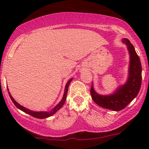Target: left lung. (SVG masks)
Masks as SVG:
<instances>
[{
	"mask_svg": "<svg viewBox=\"0 0 149 149\" xmlns=\"http://www.w3.org/2000/svg\"><path fill=\"white\" fill-rule=\"evenodd\" d=\"M121 41L127 46L130 55L128 76L125 83L118 87L113 93L107 95L97 93L93 83L90 90L92 100L97 105L115 111L125 109L137 96L141 85V65L139 56L127 38H123Z\"/></svg>",
	"mask_w": 149,
	"mask_h": 149,
	"instance_id": "obj_1",
	"label": "left lung"
}]
</instances>
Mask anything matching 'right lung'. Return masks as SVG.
Listing matches in <instances>:
<instances>
[{
  "label": "right lung",
  "instance_id": "right-lung-1",
  "mask_svg": "<svg viewBox=\"0 0 149 149\" xmlns=\"http://www.w3.org/2000/svg\"><path fill=\"white\" fill-rule=\"evenodd\" d=\"M72 80H73V78H71V79H70L69 81L66 83V85H65L64 95H63L62 99H61V100L59 102V103L57 104V105L53 108L52 110L49 111H31V110H30V109H27V108H25L24 107H23V106L20 105L19 104H18L17 102L15 100V99L12 97L11 94H10V92H9V90H8V93H9L10 99H11L12 101H13V102L14 103L15 105L16 106L17 108H18L19 109H20V110L22 111L25 112L26 113L29 114V115L33 116V117L36 118H40V119L47 118L50 117V116L54 115L56 112L58 111H59V109H60L61 108L63 107V105H64L65 103V101H66V96H67V92H68V88H69L70 83L72 81Z\"/></svg>",
  "mask_w": 149,
  "mask_h": 149
}]
</instances>
